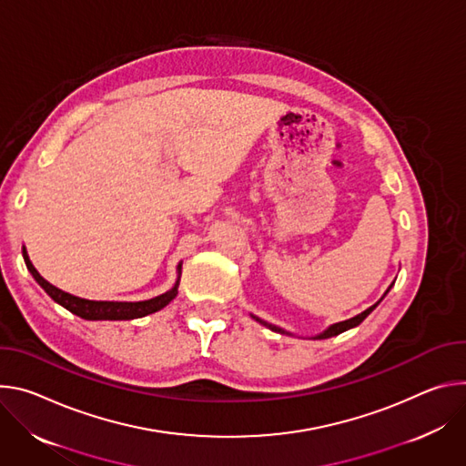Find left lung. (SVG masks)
Instances as JSON below:
<instances>
[{
    "mask_svg": "<svg viewBox=\"0 0 466 466\" xmlns=\"http://www.w3.org/2000/svg\"><path fill=\"white\" fill-rule=\"evenodd\" d=\"M392 285L394 283H390V287L385 290V294L381 296V299L387 296V292L392 289ZM380 299V301H381ZM380 301H376L374 305H370L369 309H365L363 313H359L357 317H353V319H348V320H344V322H337V324H331L329 328H326L322 333H319V335H315V337H311V339H329V337H335V335H339V333H342V331H348V329H351V328H355V326H359L360 322H363L374 309L380 305ZM251 319L253 320H257L259 324H263V326H267L268 329H272V331H276V333H283V335H292V333H289V331H285L283 328H278V326H274V324H270V322H265V320H261L259 317H255V315H251Z\"/></svg>",
    "mask_w": 466,
    "mask_h": 466,
    "instance_id": "obj_1",
    "label": "left lung"
}]
</instances>
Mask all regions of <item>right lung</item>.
<instances>
[{
  "label": "right lung",
  "mask_w": 466,
  "mask_h": 466,
  "mask_svg": "<svg viewBox=\"0 0 466 466\" xmlns=\"http://www.w3.org/2000/svg\"><path fill=\"white\" fill-rule=\"evenodd\" d=\"M22 255H24L27 270L31 272L35 281L46 290V294L54 301H57L59 305H63L65 309H68L70 313H74L85 320H133V319H142L151 313L161 311L163 307H167L177 296L181 267H183V263L177 265V279H176L174 287L151 299H142V301H101L99 299L97 301V299H85V298L74 296L70 292L57 289L56 285H51L33 267L25 246H22Z\"/></svg>",
  "instance_id": "right-lung-1"
}]
</instances>
